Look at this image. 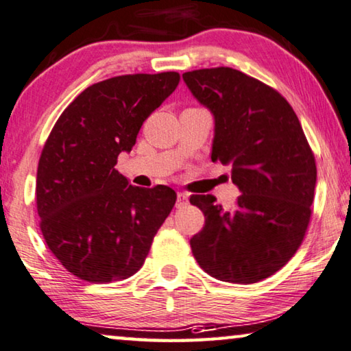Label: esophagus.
<instances>
[{"instance_id":"1","label":"esophagus","mask_w":351,"mask_h":351,"mask_svg":"<svg viewBox=\"0 0 351 351\" xmlns=\"http://www.w3.org/2000/svg\"><path fill=\"white\" fill-rule=\"evenodd\" d=\"M189 202V195L184 192H178L176 195V208H184Z\"/></svg>"}]
</instances>
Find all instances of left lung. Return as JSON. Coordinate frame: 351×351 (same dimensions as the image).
<instances>
[{
  "label": "left lung",
  "instance_id": "1",
  "mask_svg": "<svg viewBox=\"0 0 351 351\" xmlns=\"http://www.w3.org/2000/svg\"><path fill=\"white\" fill-rule=\"evenodd\" d=\"M214 117L210 159L231 165L241 195L225 210L213 195H192L204 226L191 239L199 267L220 281L269 278L302 243L311 219L317 170L298 117L274 88L219 66L182 75Z\"/></svg>",
  "mask_w": 351,
  "mask_h": 351
}]
</instances>
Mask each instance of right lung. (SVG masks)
<instances>
[{
	"mask_svg": "<svg viewBox=\"0 0 351 351\" xmlns=\"http://www.w3.org/2000/svg\"><path fill=\"white\" fill-rule=\"evenodd\" d=\"M178 82L176 71L110 77L87 87L56 121L38 160L37 210L48 248L81 280L134 275L173 209V189L134 187L115 165Z\"/></svg>",
	"mask_w": 351,
	"mask_h": 351,
	"instance_id": "1",
	"label": "right lung"
}]
</instances>
